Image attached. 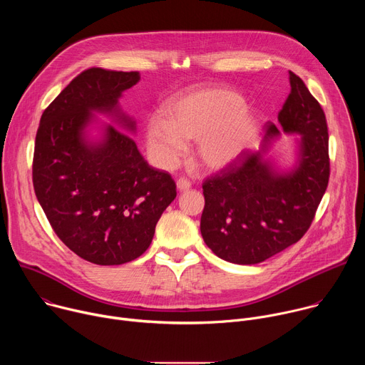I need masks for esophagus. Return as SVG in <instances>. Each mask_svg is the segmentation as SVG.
Returning a JSON list of instances; mask_svg holds the SVG:
<instances>
[{
    "label": "esophagus",
    "instance_id": "obj_1",
    "mask_svg": "<svg viewBox=\"0 0 365 365\" xmlns=\"http://www.w3.org/2000/svg\"><path fill=\"white\" fill-rule=\"evenodd\" d=\"M176 186H178V189H179L180 192H183V190H187V189L192 186V183H190L186 178H180V179H178Z\"/></svg>",
    "mask_w": 365,
    "mask_h": 365
}]
</instances>
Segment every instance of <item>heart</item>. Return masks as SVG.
<instances>
[{"label": "heart", "instance_id": "1", "mask_svg": "<svg viewBox=\"0 0 365 365\" xmlns=\"http://www.w3.org/2000/svg\"><path fill=\"white\" fill-rule=\"evenodd\" d=\"M244 98L230 89H197L170 99L166 120L150 118L145 125L147 147L154 162L173 168L186 150L185 141H196L199 162L221 170L242 158L251 145L258 118L245 110Z\"/></svg>", "mask_w": 365, "mask_h": 365}]
</instances>
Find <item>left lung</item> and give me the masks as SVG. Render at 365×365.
I'll list each match as a JSON object with an SVG mask.
<instances>
[{
  "label": "left lung",
  "mask_w": 365,
  "mask_h": 365,
  "mask_svg": "<svg viewBox=\"0 0 365 365\" xmlns=\"http://www.w3.org/2000/svg\"><path fill=\"white\" fill-rule=\"evenodd\" d=\"M290 93L279 113L284 133L300 134L299 160L287 173L263 160L280 134L269 123L263 148L207 178L200 234L214 254L234 264H257L297 242L309 230L329 182L328 125L321 103L289 72Z\"/></svg>",
  "instance_id": "8db88e82"
}]
</instances>
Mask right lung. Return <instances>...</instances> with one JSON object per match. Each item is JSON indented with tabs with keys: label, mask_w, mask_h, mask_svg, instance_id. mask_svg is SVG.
<instances>
[{
	"label": "right lung",
	"mask_w": 365,
	"mask_h": 365,
	"mask_svg": "<svg viewBox=\"0 0 365 365\" xmlns=\"http://www.w3.org/2000/svg\"><path fill=\"white\" fill-rule=\"evenodd\" d=\"M138 81V72L83 71L44 110L36 134L37 200L62 242L99 266L140 257L176 197L172 176L148 166L127 133L108 125L98 143L85 137L92 113L110 114L135 130L118 108V98Z\"/></svg>",
	"instance_id": "1"
}]
</instances>
